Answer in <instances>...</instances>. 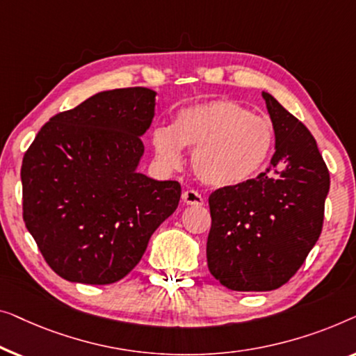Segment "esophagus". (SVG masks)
I'll return each mask as SVG.
<instances>
[{"label": "esophagus", "instance_id": "esophagus-1", "mask_svg": "<svg viewBox=\"0 0 356 356\" xmlns=\"http://www.w3.org/2000/svg\"><path fill=\"white\" fill-rule=\"evenodd\" d=\"M182 200H184V203L195 204V207H202V204L204 203L203 195L197 192V190H193V188L185 190V192L182 193Z\"/></svg>", "mask_w": 356, "mask_h": 356}]
</instances>
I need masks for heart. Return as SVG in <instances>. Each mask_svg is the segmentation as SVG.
Returning a JSON list of instances; mask_svg holds the SVG:
<instances>
[{
    "label": "heart",
    "instance_id": "1",
    "mask_svg": "<svg viewBox=\"0 0 356 356\" xmlns=\"http://www.w3.org/2000/svg\"><path fill=\"white\" fill-rule=\"evenodd\" d=\"M159 161L177 166L182 147L192 149L193 172L213 187H234L257 177L274 147V127L230 99L195 104L176 116L172 127L152 134Z\"/></svg>",
    "mask_w": 356,
    "mask_h": 356
}]
</instances>
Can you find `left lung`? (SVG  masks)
Returning <instances> with one entry per match:
<instances>
[{
	"instance_id": "obj_1",
	"label": "left lung",
	"mask_w": 356,
	"mask_h": 356,
	"mask_svg": "<svg viewBox=\"0 0 356 356\" xmlns=\"http://www.w3.org/2000/svg\"><path fill=\"white\" fill-rule=\"evenodd\" d=\"M276 134L271 164L284 171L221 187L209 195V273L238 292L274 290L289 282L318 242L329 171L309 130L264 92Z\"/></svg>"
}]
</instances>
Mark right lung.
<instances>
[{
	"label": "right lung",
	"instance_id": "right-lung-1",
	"mask_svg": "<svg viewBox=\"0 0 356 356\" xmlns=\"http://www.w3.org/2000/svg\"><path fill=\"white\" fill-rule=\"evenodd\" d=\"M154 95L145 87L93 95L49 119L24 154V222L63 279L104 285L126 277L176 211L177 180L135 171Z\"/></svg>",
	"mask_w": 356,
	"mask_h": 356
}]
</instances>
